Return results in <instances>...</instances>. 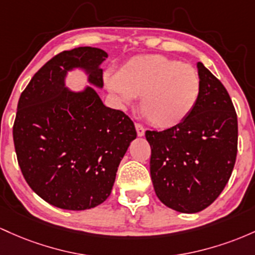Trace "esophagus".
<instances>
[{
	"mask_svg": "<svg viewBox=\"0 0 255 255\" xmlns=\"http://www.w3.org/2000/svg\"><path fill=\"white\" fill-rule=\"evenodd\" d=\"M136 131H137V135L138 136H143L144 135V128H143V125L139 124V123H136Z\"/></svg>",
	"mask_w": 255,
	"mask_h": 255,
	"instance_id": "esophagus-1",
	"label": "esophagus"
}]
</instances>
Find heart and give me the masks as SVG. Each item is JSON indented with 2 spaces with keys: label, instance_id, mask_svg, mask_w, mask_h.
<instances>
[{
  "label": "heart",
  "instance_id": "heart-1",
  "mask_svg": "<svg viewBox=\"0 0 255 255\" xmlns=\"http://www.w3.org/2000/svg\"><path fill=\"white\" fill-rule=\"evenodd\" d=\"M107 88L124 104L141 96L139 112L160 128L177 127L190 116L201 95L195 67L164 55H141L106 77Z\"/></svg>",
  "mask_w": 255,
  "mask_h": 255
}]
</instances>
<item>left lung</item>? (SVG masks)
I'll use <instances>...</instances> for the list:
<instances>
[{
	"instance_id": "8db88e82",
	"label": "left lung",
	"mask_w": 255,
	"mask_h": 255,
	"mask_svg": "<svg viewBox=\"0 0 255 255\" xmlns=\"http://www.w3.org/2000/svg\"><path fill=\"white\" fill-rule=\"evenodd\" d=\"M201 95L184 122L145 131L151 148L150 177L162 204L196 213L220 195L237 155V114L222 82L197 62Z\"/></svg>"
}]
</instances>
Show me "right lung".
<instances>
[{
  "label": "right lung",
  "mask_w": 255,
  "mask_h": 255,
  "mask_svg": "<svg viewBox=\"0 0 255 255\" xmlns=\"http://www.w3.org/2000/svg\"><path fill=\"white\" fill-rule=\"evenodd\" d=\"M107 53L78 47L51 58L20 95L13 125L16 159L25 181L59 208L82 211L110 196L120 160L136 138L133 122L102 104L95 90L72 93L64 87L72 67L104 85L99 65Z\"/></svg>",
  "instance_id": "1"
}]
</instances>
